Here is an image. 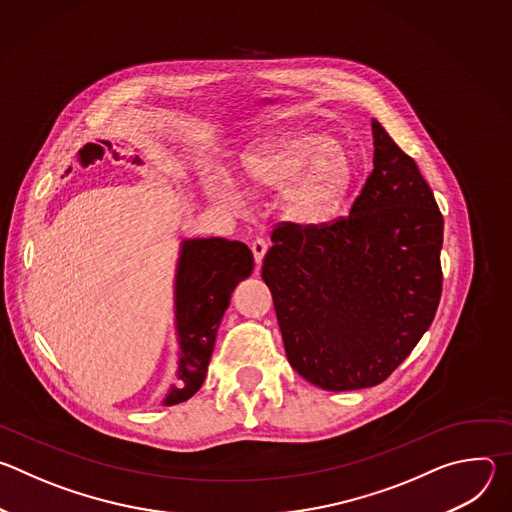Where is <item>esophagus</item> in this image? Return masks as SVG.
Returning a JSON list of instances; mask_svg holds the SVG:
<instances>
[{
	"label": "esophagus",
	"instance_id": "34e87169",
	"mask_svg": "<svg viewBox=\"0 0 512 512\" xmlns=\"http://www.w3.org/2000/svg\"><path fill=\"white\" fill-rule=\"evenodd\" d=\"M267 249H269V245H267L265 239H255V241L251 243V251H253V257H255V263H257V265H261V261H263Z\"/></svg>",
	"mask_w": 512,
	"mask_h": 512
}]
</instances>
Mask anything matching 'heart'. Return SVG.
I'll list each match as a JSON object with an SVG mask.
<instances>
[{
  "label": "heart",
  "instance_id": "b5f03b06",
  "mask_svg": "<svg viewBox=\"0 0 512 512\" xmlns=\"http://www.w3.org/2000/svg\"><path fill=\"white\" fill-rule=\"evenodd\" d=\"M247 176L267 188H285V212L298 223H320L332 216L352 184V164L336 139L324 133H296L249 152ZM212 192L227 204H239L231 178L218 176Z\"/></svg>",
  "mask_w": 512,
  "mask_h": 512
}]
</instances>
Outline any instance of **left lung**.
Instances as JSON below:
<instances>
[{
    "label": "left lung",
    "instance_id": "left-lung-1",
    "mask_svg": "<svg viewBox=\"0 0 512 512\" xmlns=\"http://www.w3.org/2000/svg\"><path fill=\"white\" fill-rule=\"evenodd\" d=\"M371 125L373 172L350 214L279 223L261 269L289 364L326 391L383 383L442 298L444 216L415 160Z\"/></svg>",
    "mask_w": 512,
    "mask_h": 512
}]
</instances>
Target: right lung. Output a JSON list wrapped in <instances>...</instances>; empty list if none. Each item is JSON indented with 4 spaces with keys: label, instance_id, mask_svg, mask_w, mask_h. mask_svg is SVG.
<instances>
[{
    "label": "right lung",
    "instance_id": "obj_1",
    "mask_svg": "<svg viewBox=\"0 0 512 512\" xmlns=\"http://www.w3.org/2000/svg\"><path fill=\"white\" fill-rule=\"evenodd\" d=\"M251 271L253 253L245 243L218 237L182 241L176 269L180 369L178 385H172L164 405L182 403L202 387L218 324L235 285Z\"/></svg>",
    "mask_w": 512,
    "mask_h": 512
}]
</instances>
